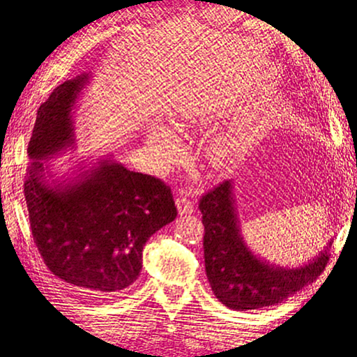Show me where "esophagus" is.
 Returning a JSON list of instances; mask_svg holds the SVG:
<instances>
[{
	"mask_svg": "<svg viewBox=\"0 0 357 357\" xmlns=\"http://www.w3.org/2000/svg\"><path fill=\"white\" fill-rule=\"evenodd\" d=\"M176 207L179 215H192L195 211V204L192 199H188L184 193H181L176 198Z\"/></svg>",
	"mask_w": 357,
	"mask_h": 357,
	"instance_id": "1",
	"label": "esophagus"
}]
</instances>
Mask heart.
<instances>
[{"instance_id": "heart-1", "label": "heart", "mask_w": 357, "mask_h": 357, "mask_svg": "<svg viewBox=\"0 0 357 357\" xmlns=\"http://www.w3.org/2000/svg\"><path fill=\"white\" fill-rule=\"evenodd\" d=\"M238 147L239 139L236 138V135H227L215 142L211 155H213V159L218 164H225L236 153ZM149 153L158 169L167 170L179 161L183 149H181L178 136L170 128L155 126L149 132Z\"/></svg>"}]
</instances>
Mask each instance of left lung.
<instances>
[{
    "instance_id": "8db88e82",
    "label": "left lung",
    "mask_w": 357,
    "mask_h": 357,
    "mask_svg": "<svg viewBox=\"0 0 357 357\" xmlns=\"http://www.w3.org/2000/svg\"><path fill=\"white\" fill-rule=\"evenodd\" d=\"M233 188V181H224L199 201L206 229L204 259L211 290L219 302L238 312L280 304L321 275L328 262L331 241L308 264L296 268L261 259L241 233Z\"/></svg>"
}]
</instances>
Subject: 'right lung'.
<instances>
[{"mask_svg": "<svg viewBox=\"0 0 357 357\" xmlns=\"http://www.w3.org/2000/svg\"><path fill=\"white\" fill-rule=\"evenodd\" d=\"M89 73L59 84L38 109L24 196L30 230L49 270L92 296L121 294L138 279L142 248L176 218L169 185L105 156L53 178L43 161L75 147L73 109Z\"/></svg>", "mask_w": 357, "mask_h": 357, "instance_id": "1", "label": "right lung"}]
</instances>
